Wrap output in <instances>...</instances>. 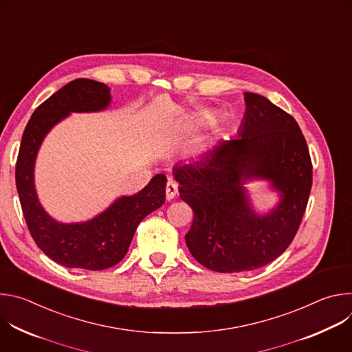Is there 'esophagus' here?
<instances>
[{"mask_svg": "<svg viewBox=\"0 0 352 352\" xmlns=\"http://www.w3.org/2000/svg\"><path fill=\"white\" fill-rule=\"evenodd\" d=\"M177 192H178V186H177L175 181L168 178V182H167V186H166V197H167V200L174 199Z\"/></svg>", "mask_w": 352, "mask_h": 352, "instance_id": "esophagus-1", "label": "esophagus"}]
</instances>
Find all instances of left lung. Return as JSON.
I'll return each instance as SVG.
<instances>
[{"mask_svg":"<svg viewBox=\"0 0 352 352\" xmlns=\"http://www.w3.org/2000/svg\"><path fill=\"white\" fill-rule=\"evenodd\" d=\"M238 136L174 166L179 197L193 212L185 235L192 256L219 273L255 270L292 242L312 188V163L296 121L266 97L246 91ZM266 180L279 202L261 215L246 183Z\"/></svg>","mask_w":352,"mask_h":352,"instance_id":"left-lung-1","label":"left lung"}]
</instances>
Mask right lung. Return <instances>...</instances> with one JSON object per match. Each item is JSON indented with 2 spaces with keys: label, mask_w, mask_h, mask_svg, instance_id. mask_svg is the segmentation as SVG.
Listing matches in <instances>:
<instances>
[{
  "label": "right lung",
  "mask_w": 352,
  "mask_h": 352,
  "mask_svg": "<svg viewBox=\"0 0 352 352\" xmlns=\"http://www.w3.org/2000/svg\"><path fill=\"white\" fill-rule=\"evenodd\" d=\"M110 103L109 86L75 79L36 109L22 135L15 178L23 216L37 246L65 267L104 270L117 265L126 255L139 223L166 202L167 177L157 174L142 190L116 199L87 221L61 223L43 209L34 186V164L44 138L71 113L103 111Z\"/></svg>",
  "instance_id": "1"
}]
</instances>
